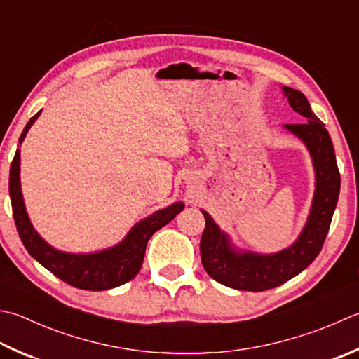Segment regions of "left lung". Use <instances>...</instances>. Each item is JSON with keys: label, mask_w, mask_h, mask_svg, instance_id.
<instances>
[{"label": "left lung", "mask_w": 359, "mask_h": 359, "mask_svg": "<svg viewBox=\"0 0 359 359\" xmlns=\"http://www.w3.org/2000/svg\"><path fill=\"white\" fill-rule=\"evenodd\" d=\"M294 111L305 123L285 124L310 152L314 168V196L310 213L297 240L273 254L238 249L229 233L221 230L205 210V230L201 238V257L207 273L216 282L238 291H266L283 285L310 266L324 245L330 222L339 198L341 175L336 165L332 138L313 114L310 102L299 90L282 87Z\"/></svg>", "instance_id": "obj_1"}]
</instances>
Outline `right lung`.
<instances>
[{
    "instance_id": "1",
    "label": "right lung",
    "mask_w": 359,
    "mask_h": 359,
    "mask_svg": "<svg viewBox=\"0 0 359 359\" xmlns=\"http://www.w3.org/2000/svg\"><path fill=\"white\" fill-rule=\"evenodd\" d=\"M40 114L41 110L26 124L20 135V143H23L27 130L37 121ZM9 194L18 235L29 255L65 283L86 291L111 290L135 277L143 264L149 238L168 222H171L175 215H179L185 207L184 202H174L166 208L157 210L156 213L138 221L129 230V233L111 248L90 252V254H72L48 244L34 229L27 216L20 182V149H17L11 165Z\"/></svg>"
}]
</instances>
